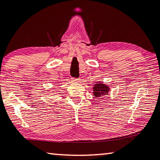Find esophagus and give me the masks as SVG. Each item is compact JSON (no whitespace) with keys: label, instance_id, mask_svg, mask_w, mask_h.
<instances>
[{"label":"esophagus","instance_id":"obj_1","mask_svg":"<svg viewBox=\"0 0 160 160\" xmlns=\"http://www.w3.org/2000/svg\"><path fill=\"white\" fill-rule=\"evenodd\" d=\"M73 81H75V82H79L80 79H75V78H73Z\"/></svg>","mask_w":160,"mask_h":160}]
</instances>
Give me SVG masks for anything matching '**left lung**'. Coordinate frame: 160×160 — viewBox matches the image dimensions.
<instances>
[{
  "label": "left lung",
  "mask_w": 160,
  "mask_h": 160,
  "mask_svg": "<svg viewBox=\"0 0 160 160\" xmlns=\"http://www.w3.org/2000/svg\"><path fill=\"white\" fill-rule=\"evenodd\" d=\"M93 96L96 98H101L102 96L107 95L109 88L108 85L102 83H96L95 84L94 87H93Z\"/></svg>",
  "instance_id": "obj_1"
}]
</instances>
